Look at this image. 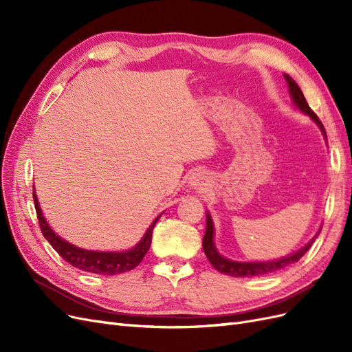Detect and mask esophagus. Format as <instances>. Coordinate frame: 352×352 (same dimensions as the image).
<instances>
[{"mask_svg": "<svg viewBox=\"0 0 352 352\" xmlns=\"http://www.w3.org/2000/svg\"><path fill=\"white\" fill-rule=\"evenodd\" d=\"M207 176L202 173V172H197L192 176L189 177V186L192 189H199V190H204L207 189Z\"/></svg>", "mask_w": 352, "mask_h": 352, "instance_id": "esophagus-1", "label": "esophagus"}]
</instances>
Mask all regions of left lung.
Masks as SVG:
<instances>
[{
  "label": "left lung",
  "mask_w": 352,
  "mask_h": 352,
  "mask_svg": "<svg viewBox=\"0 0 352 352\" xmlns=\"http://www.w3.org/2000/svg\"><path fill=\"white\" fill-rule=\"evenodd\" d=\"M285 79L287 82V87H289V94H291V97L294 100V104L302 113L310 116L311 119L316 122V124L320 127V131L323 132V135L326 136L324 126L322 124V122L317 117V114L310 109V105H308L301 88L298 87L296 82L289 76V74H285ZM318 233H320V232H318ZM318 233H317V235H318ZM317 235L310 242H308L305 247H302L301 250H298L296 252H294L291 255H286V257L279 258V260L260 261V263L258 261L257 263L233 261V260L221 257V255L217 252L216 245H214V225H212L211 216L207 212V229H206L204 239H202V248H204V252L207 255L208 261L211 263L212 267H214L217 272L229 274V276H233V278H252V276H261V274L274 273V272H278V270H282V269L287 267V265H289V264L296 263L308 250H310V247L313 245V242L316 241Z\"/></svg>",
  "instance_id": "8db88e82"
}]
</instances>
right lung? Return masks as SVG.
<instances>
[{"instance_id":"1","label":"right lung","mask_w":352,"mask_h":352,"mask_svg":"<svg viewBox=\"0 0 352 352\" xmlns=\"http://www.w3.org/2000/svg\"><path fill=\"white\" fill-rule=\"evenodd\" d=\"M34 202L36 208V216L39 220V228L44 233L45 239L51 243V247L54 248L63 260H66L73 267L80 269L83 272L89 273H98V274H119L129 272L135 269L144 258V255L148 252L151 247L153 239V229L155 226L157 220L160 216L153 221V225L146 229L145 235L142 239L138 242L132 250L122 251V252H102V251H89L83 250L74 245L69 243L67 241L61 239L58 235H56L52 229L48 226L47 220L42 216V211L39 207V202L36 198V194L34 190Z\"/></svg>"}]
</instances>
